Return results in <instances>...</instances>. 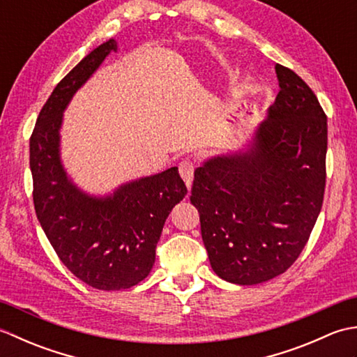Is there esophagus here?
<instances>
[{
  "mask_svg": "<svg viewBox=\"0 0 357 357\" xmlns=\"http://www.w3.org/2000/svg\"><path fill=\"white\" fill-rule=\"evenodd\" d=\"M195 162L190 161V159H183V161L179 162V174L181 178L184 179V183L187 184L188 190H190L192 183H193V173H195Z\"/></svg>",
  "mask_w": 357,
  "mask_h": 357,
  "instance_id": "esophagus-1",
  "label": "esophagus"
}]
</instances>
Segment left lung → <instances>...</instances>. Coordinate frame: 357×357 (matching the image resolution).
<instances>
[{
    "instance_id": "1",
    "label": "left lung",
    "mask_w": 357,
    "mask_h": 357,
    "mask_svg": "<svg viewBox=\"0 0 357 357\" xmlns=\"http://www.w3.org/2000/svg\"><path fill=\"white\" fill-rule=\"evenodd\" d=\"M276 75L280 90L253 149L208 159L192 185L211 268L239 285L290 268L324 201L327 115L299 75L280 64Z\"/></svg>"
}]
</instances>
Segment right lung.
Masks as SVG:
<instances>
[{"instance_id":"add662e5","label":"right lung","mask_w":357,"mask_h":357,"mask_svg":"<svg viewBox=\"0 0 357 357\" xmlns=\"http://www.w3.org/2000/svg\"><path fill=\"white\" fill-rule=\"evenodd\" d=\"M116 43L92 50L53 89L30 136L33 204L43 230L61 262L98 290H123L147 278L172 208L187 195L178 167L126 184L112 198L81 193L59 162L61 113Z\"/></svg>"}]
</instances>
